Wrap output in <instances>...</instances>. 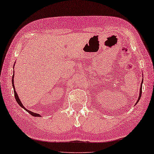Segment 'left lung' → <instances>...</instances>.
<instances>
[{
    "label": "left lung",
    "mask_w": 154,
    "mask_h": 154,
    "mask_svg": "<svg viewBox=\"0 0 154 154\" xmlns=\"http://www.w3.org/2000/svg\"><path fill=\"white\" fill-rule=\"evenodd\" d=\"M142 82H143V80H142V83H141V86H140V95H139V97H138V100H137V102H136V103H138V102L139 101V100H140V97H141V95H142Z\"/></svg>",
    "instance_id": "obj_1"
}]
</instances>
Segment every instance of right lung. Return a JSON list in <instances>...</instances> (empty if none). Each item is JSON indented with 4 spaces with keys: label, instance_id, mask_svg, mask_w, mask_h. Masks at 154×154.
Here are the masks:
<instances>
[{
    "label": "right lung",
    "instance_id": "obj_1",
    "mask_svg": "<svg viewBox=\"0 0 154 154\" xmlns=\"http://www.w3.org/2000/svg\"><path fill=\"white\" fill-rule=\"evenodd\" d=\"M14 74H13V76H12V86H13V88H14V91L15 99H16V101H17V103H18L19 104V105H20V106H21V107H22V108L24 109L26 111H28V112H29V113L30 115H32V116H34V117H40V115H39V114L34 113V112H32V111H30L28 110V109H26L24 107H23V105H22V102L20 101V99H19V97H18V94H16V90H15V88H14V79H13V78H14Z\"/></svg>",
    "mask_w": 154,
    "mask_h": 154
}]
</instances>
